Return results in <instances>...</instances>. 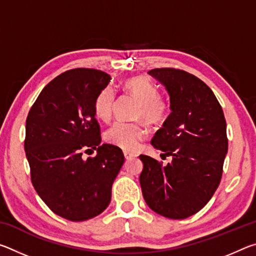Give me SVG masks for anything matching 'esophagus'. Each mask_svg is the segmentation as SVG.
Segmentation results:
<instances>
[{
    "instance_id": "34e87169",
    "label": "esophagus",
    "mask_w": 256,
    "mask_h": 256,
    "mask_svg": "<svg viewBox=\"0 0 256 256\" xmlns=\"http://www.w3.org/2000/svg\"><path fill=\"white\" fill-rule=\"evenodd\" d=\"M124 157H125V159H126V160H130V159H132V158L136 157V154H132V152H128V151H124Z\"/></svg>"
}]
</instances>
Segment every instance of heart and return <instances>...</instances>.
Instances as JSON below:
<instances>
[{"mask_svg": "<svg viewBox=\"0 0 256 256\" xmlns=\"http://www.w3.org/2000/svg\"><path fill=\"white\" fill-rule=\"evenodd\" d=\"M124 89L140 102L136 116L150 124H159L167 118L170 104L158 96V89L144 78L136 76L124 82ZM115 104V92L110 86L104 88L97 94L94 102V110L99 120L108 122L112 118ZM146 128L140 123L116 122L107 130V142L124 150H136L140 141L146 136Z\"/></svg>", "mask_w": 256, "mask_h": 256, "instance_id": "obj_1", "label": "heart"}]
</instances>
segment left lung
Masks as SVG:
<instances>
[{"label":"left lung","instance_id":"8db88e82","mask_svg":"<svg viewBox=\"0 0 256 256\" xmlns=\"http://www.w3.org/2000/svg\"><path fill=\"white\" fill-rule=\"evenodd\" d=\"M148 73L170 94L172 112L151 144L170 156L172 162L162 166L140 156L142 194L158 214L185 219L200 211L218 188L228 151L226 120L214 94L196 76L170 68Z\"/></svg>","mask_w":256,"mask_h":256}]
</instances>
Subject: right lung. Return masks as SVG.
<instances>
[{
  "mask_svg": "<svg viewBox=\"0 0 256 256\" xmlns=\"http://www.w3.org/2000/svg\"><path fill=\"white\" fill-rule=\"evenodd\" d=\"M110 81L94 68H73L42 90L26 120L24 151L34 190L50 209L71 222L100 214L124 164L118 146L100 144L94 102ZM94 158H82L88 148Z\"/></svg>",
  "mask_w": 256,
  "mask_h": 256,
  "instance_id": "right-lung-1",
  "label": "right lung"
}]
</instances>
